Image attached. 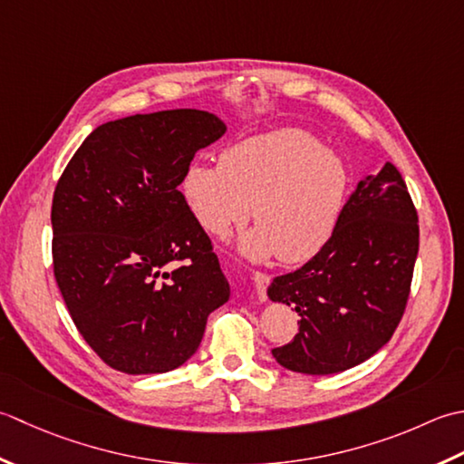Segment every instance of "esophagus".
Returning a JSON list of instances; mask_svg holds the SVG:
<instances>
[{
	"instance_id": "34e87169",
	"label": "esophagus",
	"mask_w": 464,
	"mask_h": 464,
	"mask_svg": "<svg viewBox=\"0 0 464 464\" xmlns=\"http://www.w3.org/2000/svg\"><path fill=\"white\" fill-rule=\"evenodd\" d=\"M252 280H254V286H256V295L260 302H266V288L270 285V276L264 272H254L252 274Z\"/></svg>"
}]
</instances>
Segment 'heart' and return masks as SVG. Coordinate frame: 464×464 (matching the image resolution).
Segmentation results:
<instances>
[{
    "instance_id": "heart-1",
    "label": "heart",
    "mask_w": 464,
    "mask_h": 464,
    "mask_svg": "<svg viewBox=\"0 0 464 464\" xmlns=\"http://www.w3.org/2000/svg\"><path fill=\"white\" fill-rule=\"evenodd\" d=\"M348 184L346 164L323 140L280 128L226 148L218 166L192 164L182 192L198 222L214 236L242 226L254 208L258 228L240 238L244 256L300 264L330 240Z\"/></svg>"
}]
</instances>
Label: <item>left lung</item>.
<instances>
[{"mask_svg": "<svg viewBox=\"0 0 464 464\" xmlns=\"http://www.w3.org/2000/svg\"><path fill=\"white\" fill-rule=\"evenodd\" d=\"M419 254V216L391 162L364 176L326 246L304 266L276 276L268 298L298 312V334L272 351L302 374H334L368 361L404 314Z\"/></svg>", "mask_w": 464, "mask_h": 464, "instance_id": "1", "label": "left lung"}]
</instances>
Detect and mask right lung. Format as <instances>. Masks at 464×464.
Returning a JSON list of instances; mask_svg holds the SVG:
<instances>
[{
	"label": "right lung",
	"instance_id": "right-lung-1",
	"mask_svg": "<svg viewBox=\"0 0 464 464\" xmlns=\"http://www.w3.org/2000/svg\"><path fill=\"white\" fill-rule=\"evenodd\" d=\"M226 124L166 110L102 124L65 166L52 204L53 274L75 328L126 374L184 364L230 298L208 234L178 190Z\"/></svg>",
	"mask_w": 464,
	"mask_h": 464
}]
</instances>
